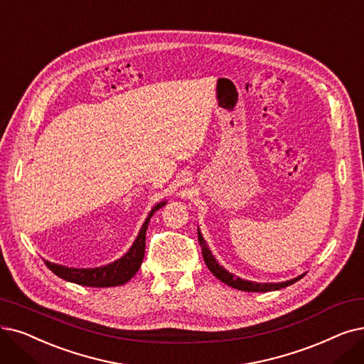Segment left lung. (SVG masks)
Wrapping results in <instances>:
<instances>
[{
  "mask_svg": "<svg viewBox=\"0 0 364 364\" xmlns=\"http://www.w3.org/2000/svg\"><path fill=\"white\" fill-rule=\"evenodd\" d=\"M198 240H199V244H200V248H202V256H203V260H205V264L208 266V269L211 271V274L218 278L221 282L228 284V286L236 289V290H242V291H256V293H266V291H272V290H279V289H284L287 286H291V284H294L296 281H299L300 278H302L305 274L299 275L293 279H289V281H282V282H256V281H247V279H242L240 277H236L233 274H230L229 271H226L223 266L218 264L217 259L213 256L211 250L208 248L207 242H205L203 236L198 228Z\"/></svg>",
  "mask_w": 364,
  "mask_h": 364,
  "instance_id": "obj_1",
  "label": "left lung"
}]
</instances>
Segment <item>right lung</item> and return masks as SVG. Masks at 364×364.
I'll list each match as a JSON object with an SVG mask.
<instances>
[{"instance_id":"1","label":"right lung","mask_w":364,"mask_h":364,"mask_svg":"<svg viewBox=\"0 0 364 364\" xmlns=\"http://www.w3.org/2000/svg\"><path fill=\"white\" fill-rule=\"evenodd\" d=\"M165 203L166 200L154 205L151 211L149 213L143 226H141L134 244L120 259L98 267H68L64 264H58L49 260H44L46 266L59 278L78 284V286H86V287L123 286V284L128 282L138 272L141 263H143L144 251H146V232L150 223V218L157 210L162 208Z\"/></svg>"}]
</instances>
